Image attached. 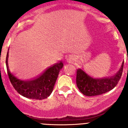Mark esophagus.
Returning a JSON list of instances; mask_svg holds the SVG:
<instances>
[{"label":"esophagus","instance_id":"esophagus-1","mask_svg":"<svg viewBox=\"0 0 128 128\" xmlns=\"http://www.w3.org/2000/svg\"><path fill=\"white\" fill-rule=\"evenodd\" d=\"M71 60H72V58H71V57H68V58H67V61H68V62H70Z\"/></svg>","mask_w":128,"mask_h":128}]
</instances>
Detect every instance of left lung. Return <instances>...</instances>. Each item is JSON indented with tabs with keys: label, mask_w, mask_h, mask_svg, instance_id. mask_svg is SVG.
Returning <instances> with one entry per match:
<instances>
[{
	"label": "left lung",
	"mask_w": 128,
	"mask_h": 128,
	"mask_svg": "<svg viewBox=\"0 0 128 128\" xmlns=\"http://www.w3.org/2000/svg\"><path fill=\"white\" fill-rule=\"evenodd\" d=\"M124 62L119 70L114 76L102 78H96L86 73L81 68L77 70L76 84L78 89L86 96L101 95L112 90L121 78Z\"/></svg>",
	"instance_id": "left-lung-1"
}]
</instances>
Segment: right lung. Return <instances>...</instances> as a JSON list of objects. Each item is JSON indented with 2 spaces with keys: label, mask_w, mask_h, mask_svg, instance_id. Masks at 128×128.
<instances>
[{
  "label": "right lung",
  "mask_w": 128,
  "mask_h": 128,
  "mask_svg": "<svg viewBox=\"0 0 128 128\" xmlns=\"http://www.w3.org/2000/svg\"><path fill=\"white\" fill-rule=\"evenodd\" d=\"M8 51L6 60L7 71L11 84L18 93L25 98L36 100L48 98L51 94L60 71L63 68V62L61 61L48 68L41 76L34 80H22L16 77L9 69Z\"/></svg>",
  "instance_id": "1"
}]
</instances>
